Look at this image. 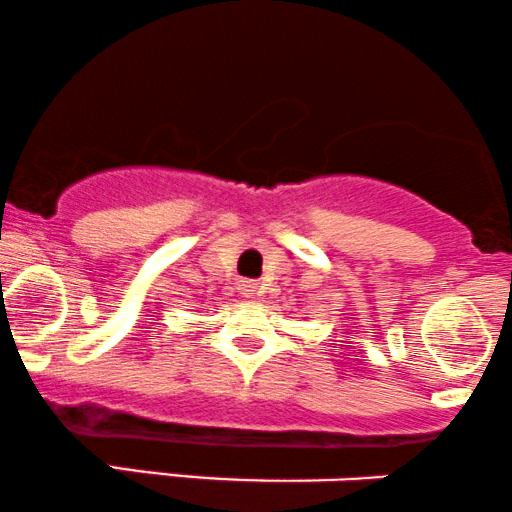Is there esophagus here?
<instances>
[{
	"instance_id": "esophagus-1",
	"label": "esophagus",
	"mask_w": 512,
	"mask_h": 512,
	"mask_svg": "<svg viewBox=\"0 0 512 512\" xmlns=\"http://www.w3.org/2000/svg\"><path fill=\"white\" fill-rule=\"evenodd\" d=\"M240 291H243L245 296H250V293L255 291V284H252V281H243V284H240Z\"/></svg>"
}]
</instances>
